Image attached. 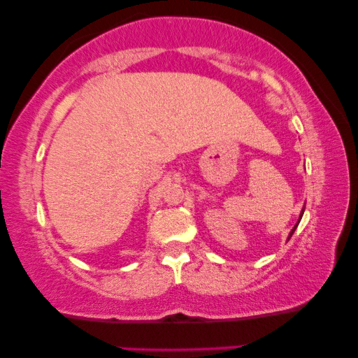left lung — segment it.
<instances>
[{
	"label": "left lung",
	"mask_w": 358,
	"mask_h": 358,
	"mask_svg": "<svg viewBox=\"0 0 358 358\" xmlns=\"http://www.w3.org/2000/svg\"><path fill=\"white\" fill-rule=\"evenodd\" d=\"M303 212H305V208H303V210H301V215H300V220H301V217H303ZM298 223H300V222H298ZM296 227H298V224H295V228H293V229H292V233H290V236H288V238H292V234H293V233H295V229H296Z\"/></svg>",
	"instance_id": "8db88e82"
}]
</instances>
